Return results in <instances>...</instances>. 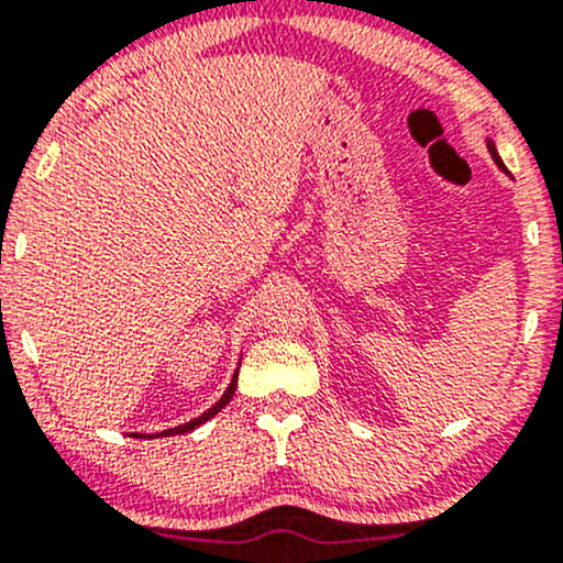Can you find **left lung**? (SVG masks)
<instances>
[{
    "mask_svg": "<svg viewBox=\"0 0 563 563\" xmlns=\"http://www.w3.org/2000/svg\"><path fill=\"white\" fill-rule=\"evenodd\" d=\"M488 153H492V158H494V161H497V163H499V166H501V161H499V155H497V147H494V144H492V142H488ZM501 168H505V166H501Z\"/></svg>",
    "mask_w": 563,
    "mask_h": 563,
    "instance_id": "1",
    "label": "left lung"
}]
</instances>
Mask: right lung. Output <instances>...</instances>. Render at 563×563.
<instances>
[{"label": "right lung", "mask_w": 563, "mask_h": 563, "mask_svg": "<svg viewBox=\"0 0 563 563\" xmlns=\"http://www.w3.org/2000/svg\"><path fill=\"white\" fill-rule=\"evenodd\" d=\"M235 380H239V373H235V376H233V380H231V386H228V391H225V395H222V397H220V402H217V405H211V408L207 410V413H203V416H198V419H192V421H187V424H183V427H174V429H166V432H161V434H183V432H190V429L201 427V424H203V421H209V419H211V416H214V413H220V410H222V408H225V405H228V402H231V397H233V391H235Z\"/></svg>", "instance_id": "1"}]
</instances>
